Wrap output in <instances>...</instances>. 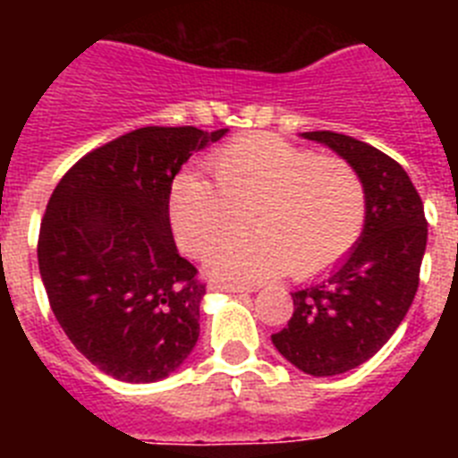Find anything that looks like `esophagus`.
<instances>
[{"instance_id":"esophagus-1","label":"esophagus","mask_w":458,"mask_h":458,"mask_svg":"<svg viewBox=\"0 0 458 458\" xmlns=\"http://www.w3.org/2000/svg\"><path fill=\"white\" fill-rule=\"evenodd\" d=\"M210 291H225V293H250L252 286H245V284H226V282H213L208 286Z\"/></svg>"}]
</instances>
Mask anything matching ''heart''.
<instances>
[{"mask_svg": "<svg viewBox=\"0 0 458 458\" xmlns=\"http://www.w3.org/2000/svg\"><path fill=\"white\" fill-rule=\"evenodd\" d=\"M217 188L183 172L169 190L174 236L190 254L233 240L253 217L259 237L208 254L213 277L264 282L311 277L346 257L365 225L362 179L339 157H321L275 135H250L213 156Z\"/></svg>", "mask_w": 458, "mask_h": 458, "instance_id": "obj_1", "label": "heart"}]
</instances>
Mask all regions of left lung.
I'll list each match as a JSON object with an SVG mask.
<instances>
[{"instance_id": "obj_1", "label": "left lung", "mask_w": 458, "mask_h": 458, "mask_svg": "<svg viewBox=\"0 0 458 458\" xmlns=\"http://www.w3.org/2000/svg\"><path fill=\"white\" fill-rule=\"evenodd\" d=\"M358 172L365 185L362 233L327 275L293 291V317L275 349L310 376H337L378 353L402 326L420 284L427 220L418 190L390 156L333 131L302 132Z\"/></svg>"}]
</instances>
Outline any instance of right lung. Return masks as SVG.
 <instances>
[{"instance_id":"right-lung-1","label":"right lung","mask_w":458,"mask_h":458,"mask_svg":"<svg viewBox=\"0 0 458 458\" xmlns=\"http://www.w3.org/2000/svg\"><path fill=\"white\" fill-rule=\"evenodd\" d=\"M226 132L137 128L78 160L47 201V301L72 346L112 378H167L199 339L206 286L176 250L169 190L181 165Z\"/></svg>"}]
</instances>
